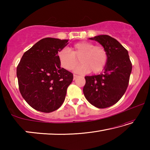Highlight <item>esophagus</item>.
I'll use <instances>...</instances> for the list:
<instances>
[{
	"instance_id": "obj_1",
	"label": "esophagus",
	"mask_w": 150,
	"mask_h": 150,
	"mask_svg": "<svg viewBox=\"0 0 150 150\" xmlns=\"http://www.w3.org/2000/svg\"><path fill=\"white\" fill-rule=\"evenodd\" d=\"M78 77V76L77 75H73V80H75L76 79H77Z\"/></svg>"
}]
</instances>
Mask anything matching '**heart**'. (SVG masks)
Wrapping results in <instances>:
<instances>
[{"instance_id":"obj_1","label":"heart","mask_w":150,"mask_h":150,"mask_svg":"<svg viewBox=\"0 0 150 150\" xmlns=\"http://www.w3.org/2000/svg\"><path fill=\"white\" fill-rule=\"evenodd\" d=\"M69 50L64 48L58 53L61 66L66 70H72L78 64L80 58L81 65L75 69L79 74L101 71L107 63L108 54L102 46H95L93 43L81 42L73 45Z\"/></svg>"}]
</instances>
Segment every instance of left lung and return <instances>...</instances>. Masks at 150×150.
Here are the masks:
<instances>
[{"label":"left lung","mask_w":150,"mask_h":150,"mask_svg":"<svg viewBox=\"0 0 150 150\" xmlns=\"http://www.w3.org/2000/svg\"><path fill=\"white\" fill-rule=\"evenodd\" d=\"M102 45L108 54L103 73L86 76L83 93L91 105L105 108L120 99L128 87L132 65L128 52L120 42L108 35L90 38Z\"/></svg>","instance_id":"8db88e82"}]
</instances>
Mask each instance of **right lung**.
<instances>
[{
  "label": "right lung",
  "mask_w": 150,
  "mask_h": 150,
  "mask_svg": "<svg viewBox=\"0 0 150 150\" xmlns=\"http://www.w3.org/2000/svg\"><path fill=\"white\" fill-rule=\"evenodd\" d=\"M69 40L43 38L24 54L16 69L19 90L38 111L52 112L62 105L73 75L61 67L58 52Z\"/></svg>",
  "instance_id": "right-lung-1"
}]
</instances>
